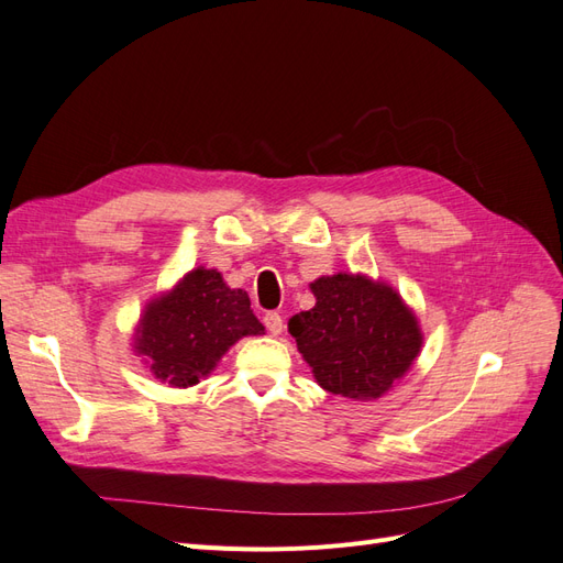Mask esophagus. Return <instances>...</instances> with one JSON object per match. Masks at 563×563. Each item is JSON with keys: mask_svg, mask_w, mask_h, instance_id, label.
Instances as JSON below:
<instances>
[{"mask_svg": "<svg viewBox=\"0 0 563 563\" xmlns=\"http://www.w3.org/2000/svg\"><path fill=\"white\" fill-rule=\"evenodd\" d=\"M265 321V329L272 333V335H279L284 331V317L279 312H267L263 317Z\"/></svg>", "mask_w": 563, "mask_h": 563, "instance_id": "34e87169", "label": "esophagus"}]
</instances>
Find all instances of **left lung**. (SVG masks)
<instances>
[{"label":"left lung","mask_w":563,"mask_h":563,"mask_svg":"<svg viewBox=\"0 0 563 563\" xmlns=\"http://www.w3.org/2000/svg\"><path fill=\"white\" fill-rule=\"evenodd\" d=\"M317 305L288 321L317 383L350 399H378L411 368L422 335L395 288L362 275L310 284Z\"/></svg>","instance_id":"1"}]
</instances>
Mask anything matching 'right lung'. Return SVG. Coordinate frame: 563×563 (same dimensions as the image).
<instances>
[{
    "label": "right lung",
    "mask_w": 563,
    "mask_h": 563,
    "mask_svg": "<svg viewBox=\"0 0 563 563\" xmlns=\"http://www.w3.org/2000/svg\"><path fill=\"white\" fill-rule=\"evenodd\" d=\"M263 331L246 291L230 288L216 269L197 267L147 305L135 350L162 383L187 387L209 376L236 340Z\"/></svg>",
    "instance_id": "right-lung-1"
}]
</instances>
